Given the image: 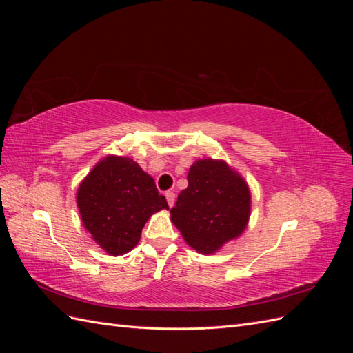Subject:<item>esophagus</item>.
<instances>
[{
	"instance_id": "obj_1",
	"label": "esophagus",
	"mask_w": 353,
	"mask_h": 353,
	"mask_svg": "<svg viewBox=\"0 0 353 353\" xmlns=\"http://www.w3.org/2000/svg\"><path fill=\"white\" fill-rule=\"evenodd\" d=\"M165 196H166V200H168V205L172 208L174 203H175V193H174V191L169 190V191H166Z\"/></svg>"
}]
</instances>
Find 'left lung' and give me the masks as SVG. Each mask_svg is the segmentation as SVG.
I'll use <instances>...</instances> for the list:
<instances>
[{
    "label": "left lung",
    "instance_id": "obj_1",
    "mask_svg": "<svg viewBox=\"0 0 353 353\" xmlns=\"http://www.w3.org/2000/svg\"><path fill=\"white\" fill-rule=\"evenodd\" d=\"M188 187L170 209L184 240L203 254L218 252L248 227L250 190L223 160L200 159L188 170Z\"/></svg>",
    "mask_w": 353,
    "mask_h": 353
}]
</instances>
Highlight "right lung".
Masks as SVG:
<instances>
[{"instance_id": "1", "label": "right lung", "mask_w": 353, "mask_h": 353, "mask_svg": "<svg viewBox=\"0 0 353 353\" xmlns=\"http://www.w3.org/2000/svg\"><path fill=\"white\" fill-rule=\"evenodd\" d=\"M77 205L94 241L113 256L132 250L148 218L169 209L154 179L123 156H108L92 168L78 188Z\"/></svg>"}]
</instances>
